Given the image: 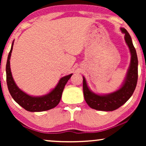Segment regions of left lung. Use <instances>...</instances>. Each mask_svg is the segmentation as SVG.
I'll return each mask as SVG.
<instances>
[{
	"label": "left lung",
	"instance_id": "obj_1",
	"mask_svg": "<svg viewBox=\"0 0 146 146\" xmlns=\"http://www.w3.org/2000/svg\"><path fill=\"white\" fill-rule=\"evenodd\" d=\"M121 33L125 35L124 38L131 54L130 64L127 69L126 76L119 89L113 92L98 94L93 92L87 84L83 76V92L86 102L91 108L100 111H113L124 104L132 96L136 87L137 81V65L138 60L131 38L127 31L121 28Z\"/></svg>",
	"mask_w": 146,
	"mask_h": 146
}]
</instances>
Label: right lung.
Here are the masks:
<instances>
[{
  "label": "right lung",
  "mask_w": 146,
  "mask_h": 146,
  "mask_svg": "<svg viewBox=\"0 0 146 146\" xmlns=\"http://www.w3.org/2000/svg\"><path fill=\"white\" fill-rule=\"evenodd\" d=\"M13 44L14 40L12 43L11 50L8 56L7 65H6V73H7L8 88L14 100L26 110L32 112L46 111L55 108L60 101L65 85L70 78L72 74L61 78L54 88H53L46 94L40 96H33L28 94L18 87L12 75L10 59L13 51Z\"/></svg>",
  "instance_id": "add662e5"
}]
</instances>
